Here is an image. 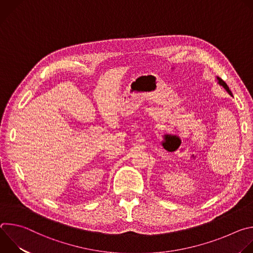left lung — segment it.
Returning <instances> with one entry per match:
<instances>
[{
	"mask_svg": "<svg viewBox=\"0 0 253 253\" xmlns=\"http://www.w3.org/2000/svg\"><path fill=\"white\" fill-rule=\"evenodd\" d=\"M216 81H217V83L221 86V87H223L224 88V90L230 95V96H232L233 97V95H232V93H231V91L229 90V87L227 86V84L222 80V79H220L219 77H217V76H216Z\"/></svg>",
	"mask_w": 253,
	"mask_h": 253,
	"instance_id": "8db88e82",
	"label": "left lung"
}]
</instances>
